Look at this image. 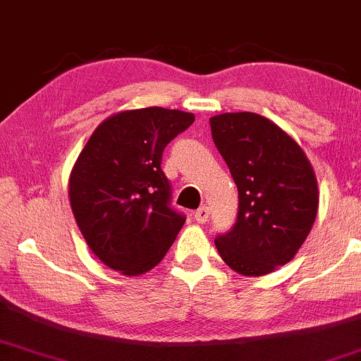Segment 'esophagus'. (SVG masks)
I'll return each instance as SVG.
<instances>
[{"mask_svg": "<svg viewBox=\"0 0 361 361\" xmlns=\"http://www.w3.org/2000/svg\"><path fill=\"white\" fill-rule=\"evenodd\" d=\"M208 216H210V210H208V207H200L198 210L195 212V220H197L198 224L208 222Z\"/></svg>", "mask_w": 361, "mask_h": 361, "instance_id": "obj_1", "label": "esophagus"}]
</instances>
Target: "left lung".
Here are the masks:
<instances>
[{"instance_id": "8db88e82", "label": "left lung", "mask_w": 361, "mask_h": 361, "mask_svg": "<svg viewBox=\"0 0 361 361\" xmlns=\"http://www.w3.org/2000/svg\"><path fill=\"white\" fill-rule=\"evenodd\" d=\"M214 142L238 190L233 228L215 238L220 257L242 276H266L293 260L310 235L319 193L302 147L267 117H210Z\"/></svg>"}]
</instances>
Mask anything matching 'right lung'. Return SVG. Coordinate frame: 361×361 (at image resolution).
Masks as SVG:
<instances>
[{
    "label": "right lung",
    "instance_id": "obj_1",
    "mask_svg": "<svg viewBox=\"0 0 361 361\" xmlns=\"http://www.w3.org/2000/svg\"><path fill=\"white\" fill-rule=\"evenodd\" d=\"M192 112L121 111L95 128L68 178L72 214L89 249L124 276L161 262L185 224L169 207L164 147L193 124Z\"/></svg>",
    "mask_w": 361,
    "mask_h": 361
}]
</instances>
